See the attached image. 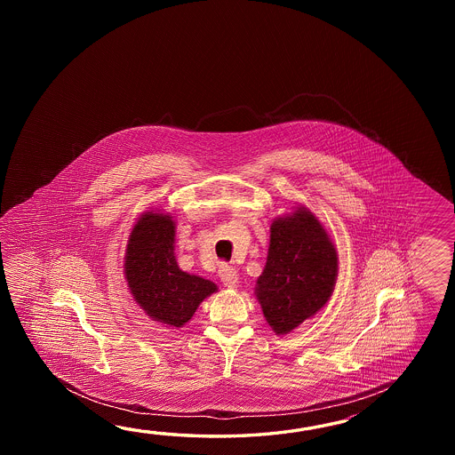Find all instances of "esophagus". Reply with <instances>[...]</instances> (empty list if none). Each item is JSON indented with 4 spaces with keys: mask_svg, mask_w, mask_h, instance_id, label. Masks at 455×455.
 Listing matches in <instances>:
<instances>
[{
    "mask_svg": "<svg viewBox=\"0 0 455 455\" xmlns=\"http://www.w3.org/2000/svg\"><path fill=\"white\" fill-rule=\"evenodd\" d=\"M220 278L226 288H235L239 284V273L228 263L220 265Z\"/></svg>",
    "mask_w": 455,
    "mask_h": 455,
    "instance_id": "esophagus-1",
    "label": "esophagus"
}]
</instances>
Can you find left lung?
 <instances>
[{"instance_id":"obj_1","label":"left lung","mask_w":455,"mask_h":455,"mask_svg":"<svg viewBox=\"0 0 455 455\" xmlns=\"http://www.w3.org/2000/svg\"><path fill=\"white\" fill-rule=\"evenodd\" d=\"M339 276V253L307 208L271 223L270 247L255 296L276 335H286L319 312Z\"/></svg>"}]
</instances>
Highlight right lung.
Segmentation results:
<instances>
[{
    "instance_id": "right-lung-1",
    "label": "right lung",
    "mask_w": 455,
    "mask_h": 455,
    "mask_svg": "<svg viewBox=\"0 0 455 455\" xmlns=\"http://www.w3.org/2000/svg\"><path fill=\"white\" fill-rule=\"evenodd\" d=\"M174 243V218L146 212L130 232L124 268L128 290L140 307L156 322L180 329L218 286L180 270Z\"/></svg>"
}]
</instances>
